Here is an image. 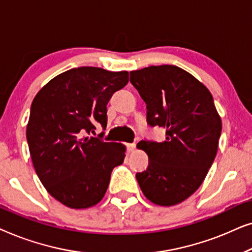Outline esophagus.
Masks as SVG:
<instances>
[{"mask_svg": "<svg viewBox=\"0 0 252 252\" xmlns=\"http://www.w3.org/2000/svg\"><path fill=\"white\" fill-rule=\"evenodd\" d=\"M126 147H127V150H128L129 153H132V151H134V149H135L136 144L135 143H127Z\"/></svg>", "mask_w": 252, "mask_h": 252, "instance_id": "esophagus-1", "label": "esophagus"}]
</instances>
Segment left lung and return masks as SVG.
Instances as JSON below:
<instances>
[{"label": "left lung", "mask_w": 252, "mask_h": 252, "mask_svg": "<svg viewBox=\"0 0 252 252\" xmlns=\"http://www.w3.org/2000/svg\"><path fill=\"white\" fill-rule=\"evenodd\" d=\"M130 84L147 104V123L165 129L161 142L142 140L149 157L136 173L144 196L161 206L184 202L197 190L218 150L221 119L209 89L175 65L130 72Z\"/></svg>", "instance_id": "obj_1"}]
</instances>
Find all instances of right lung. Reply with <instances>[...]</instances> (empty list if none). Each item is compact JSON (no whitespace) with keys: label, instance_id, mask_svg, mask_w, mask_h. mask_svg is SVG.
<instances>
[{"label":"right lung","instance_id":"add662e5","mask_svg":"<svg viewBox=\"0 0 252 252\" xmlns=\"http://www.w3.org/2000/svg\"><path fill=\"white\" fill-rule=\"evenodd\" d=\"M127 82V71L71 68L33 99L26 129L33 166L47 191L67 208L97 204L112 170L123 164L125 146L89 135L98 124L105 129L106 104Z\"/></svg>","mask_w":252,"mask_h":252}]
</instances>
